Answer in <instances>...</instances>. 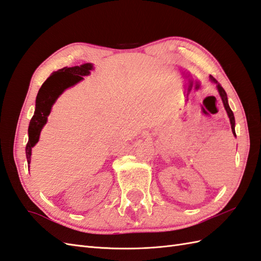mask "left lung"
I'll return each mask as SVG.
<instances>
[{
	"mask_svg": "<svg viewBox=\"0 0 261 261\" xmlns=\"http://www.w3.org/2000/svg\"><path fill=\"white\" fill-rule=\"evenodd\" d=\"M210 79H211L212 83L216 84V88H217V90H218V93H219L220 98H222V101H223V105H224V107H225V110H226V112H227V116H228V118H229L232 135L236 137V132H235V117H233V113H232V111H231V109H230V107H229V105H228V99H227V93H226V91L224 90L223 87L220 86V84L217 82V80H216L215 78H214L213 76H210Z\"/></svg>",
	"mask_w": 261,
	"mask_h": 261,
	"instance_id": "left-lung-1",
	"label": "left lung"
}]
</instances>
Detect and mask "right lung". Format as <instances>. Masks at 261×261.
Instances as JSON below:
<instances>
[{
  "instance_id": "add662e5",
  "label": "right lung",
  "mask_w": 261,
  "mask_h": 261,
  "mask_svg": "<svg viewBox=\"0 0 261 261\" xmlns=\"http://www.w3.org/2000/svg\"><path fill=\"white\" fill-rule=\"evenodd\" d=\"M93 69V65L86 63L80 66L64 67V68L54 71L46 79V82L39 89L34 116L32 117L29 125V142L26 144V159H28L29 171L32 156V148L38 142L41 131L47 122V118L51 111V107L56 102L58 97L69 87L75 86L82 82L85 76H88Z\"/></svg>"
}]
</instances>
